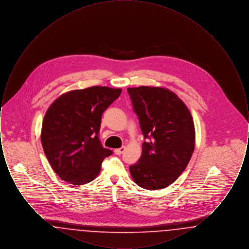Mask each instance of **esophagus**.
<instances>
[{
  "label": "esophagus",
  "instance_id": "esophagus-1",
  "mask_svg": "<svg viewBox=\"0 0 249 249\" xmlns=\"http://www.w3.org/2000/svg\"><path fill=\"white\" fill-rule=\"evenodd\" d=\"M124 151H125V146H122V147H120V148H117V149H115V154H122Z\"/></svg>",
  "mask_w": 249,
  "mask_h": 249
}]
</instances>
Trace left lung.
<instances>
[{"label":"left lung","instance_id":"obj_1","mask_svg":"<svg viewBox=\"0 0 249 249\" xmlns=\"http://www.w3.org/2000/svg\"><path fill=\"white\" fill-rule=\"evenodd\" d=\"M141 130L137 163L130 166L133 181L142 189L160 190L173 184L190 162L195 147V127L185 103L162 87L128 88Z\"/></svg>","mask_w":249,"mask_h":249}]
</instances>
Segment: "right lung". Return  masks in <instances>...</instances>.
<instances>
[{
    "label": "right lung",
    "mask_w": 249,
    "mask_h": 249,
    "mask_svg": "<svg viewBox=\"0 0 249 249\" xmlns=\"http://www.w3.org/2000/svg\"><path fill=\"white\" fill-rule=\"evenodd\" d=\"M121 89L94 86L58 97L44 117L41 142L49 164L59 178L80 186L94 180L106 157L99 130L103 113L121 94Z\"/></svg>",
    "instance_id": "add662e5"
}]
</instances>
